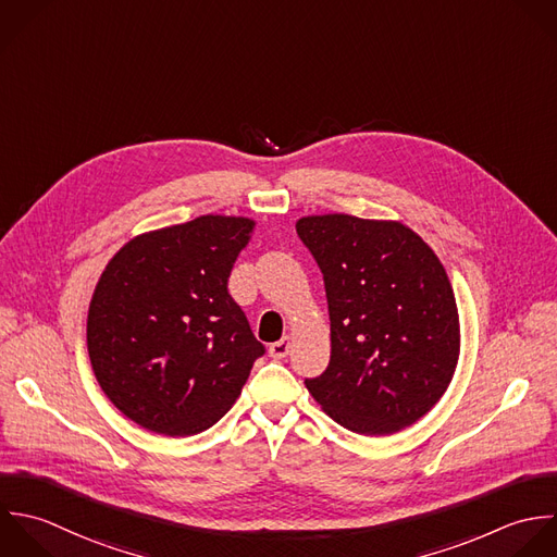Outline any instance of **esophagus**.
I'll use <instances>...</instances> for the list:
<instances>
[{
	"instance_id": "obj_1",
	"label": "esophagus",
	"mask_w": 557,
	"mask_h": 557,
	"mask_svg": "<svg viewBox=\"0 0 557 557\" xmlns=\"http://www.w3.org/2000/svg\"><path fill=\"white\" fill-rule=\"evenodd\" d=\"M290 345H293V341H290L288 336H284L282 341L273 343V345L269 347V354H271V358H275V360H282V358H286V356H288V351H290Z\"/></svg>"
}]
</instances>
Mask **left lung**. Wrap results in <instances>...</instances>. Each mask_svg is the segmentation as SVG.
Instances as JSON below:
<instances>
[{"mask_svg": "<svg viewBox=\"0 0 557 557\" xmlns=\"http://www.w3.org/2000/svg\"><path fill=\"white\" fill-rule=\"evenodd\" d=\"M297 234L321 267L332 358L306 388L349 432L388 436L447 393L460 358V314L434 249L408 225L310 214Z\"/></svg>", "mask_w": 557, "mask_h": 557, "instance_id": "1", "label": "left lung"}]
</instances>
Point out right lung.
I'll return each mask as SVG.
<instances>
[{
	"instance_id": "add662e5",
	"label": "right lung",
	"mask_w": 557,
	"mask_h": 557,
	"mask_svg": "<svg viewBox=\"0 0 557 557\" xmlns=\"http://www.w3.org/2000/svg\"><path fill=\"white\" fill-rule=\"evenodd\" d=\"M249 216L203 214L129 238L92 290L86 347L103 395L164 436L212 428L264 354L227 293Z\"/></svg>"
}]
</instances>
